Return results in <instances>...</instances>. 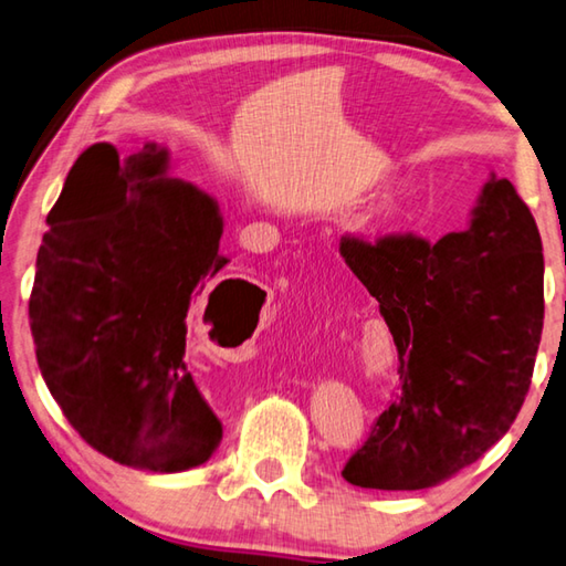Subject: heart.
Segmentation results:
<instances>
[{
	"label": "heart",
	"instance_id": "b5f03b06",
	"mask_svg": "<svg viewBox=\"0 0 566 566\" xmlns=\"http://www.w3.org/2000/svg\"><path fill=\"white\" fill-rule=\"evenodd\" d=\"M408 208H410V193L408 191H400V193H392V196H388L382 201V206L378 208V223H382V226H388V223H395V221H400V218L408 213Z\"/></svg>",
	"mask_w": 566,
	"mask_h": 566
}]
</instances>
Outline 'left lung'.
I'll return each instance as SVG.
<instances>
[{
    "mask_svg": "<svg viewBox=\"0 0 566 566\" xmlns=\"http://www.w3.org/2000/svg\"><path fill=\"white\" fill-rule=\"evenodd\" d=\"M340 255L380 303L400 388L345 464L368 490H424L480 460L517 418L544 323L537 223L490 174L470 228L428 243L343 238Z\"/></svg>",
    "mask_w": 566,
    "mask_h": 566,
    "instance_id": "left-lung-1",
    "label": "left lung"
}]
</instances>
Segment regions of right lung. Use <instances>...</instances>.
I'll return each mask as SVG.
<instances>
[{"mask_svg":"<svg viewBox=\"0 0 566 566\" xmlns=\"http://www.w3.org/2000/svg\"><path fill=\"white\" fill-rule=\"evenodd\" d=\"M168 168L156 142L126 158L88 146L46 216L29 298L39 370L66 420L108 460L148 472L198 468L223 434L186 360L196 298L228 263L223 216Z\"/></svg>","mask_w":566,"mask_h":566,"instance_id":"1","label":"right lung"}]
</instances>
